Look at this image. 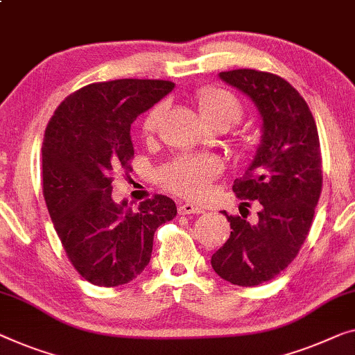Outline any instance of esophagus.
<instances>
[{
  "mask_svg": "<svg viewBox=\"0 0 355 355\" xmlns=\"http://www.w3.org/2000/svg\"><path fill=\"white\" fill-rule=\"evenodd\" d=\"M178 211H179V214H202L203 208H200L193 203H182V205H179Z\"/></svg>",
  "mask_w": 355,
  "mask_h": 355,
  "instance_id": "esophagus-1",
  "label": "esophagus"
}]
</instances>
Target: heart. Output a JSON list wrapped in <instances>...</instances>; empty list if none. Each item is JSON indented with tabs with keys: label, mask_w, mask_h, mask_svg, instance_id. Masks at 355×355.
I'll return each mask as SVG.
<instances>
[{
	"label": "heart",
	"mask_w": 355,
	"mask_h": 355,
	"mask_svg": "<svg viewBox=\"0 0 355 355\" xmlns=\"http://www.w3.org/2000/svg\"><path fill=\"white\" fill-rule=\"evenodd\" d=\"M195 102L205 121L214 130H227L241 120L245 114V105L237 94L220 86H207L202 88ZM165 105L157 104L147 112L141 123L144 137L155 136L160 125ZM246 141L241 142L245 146ZM220 162L211 155H187L178 157L169 165L162 169L160 181L171 192L187 198L203 197L211 186L213 179L220 173Z\"/></svg>",
	"instance_id": "heart-1"
}]
</instances>
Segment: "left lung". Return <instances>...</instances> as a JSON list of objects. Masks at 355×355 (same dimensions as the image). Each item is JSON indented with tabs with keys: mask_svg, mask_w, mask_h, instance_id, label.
<instances>
[{
	"mask_svg": "<svg viewBox=\"0 0 355 355\" xmlns=\"http://www.w3.org/2000/svg\"><path fill=\"white\" fill-rule=\"evenodd\" d=\"M219 76L250 96L263 116L254 160L232 186L241 205L261 209L251 224L223 211L232 232L211 266L230 284L256 286L285 270L307 239L322 192L320 141L309 105L282 76L253 69Z\"/></svg>",
	"mask_w": 355,
	"mask_h": 355,
	"instance_id": "obj_1",
	"label": "left lung"
}]
</instances>
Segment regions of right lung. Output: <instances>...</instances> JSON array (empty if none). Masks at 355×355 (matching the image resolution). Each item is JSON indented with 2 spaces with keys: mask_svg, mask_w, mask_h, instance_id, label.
<instances>
[{
  "mask_svg": "<svg viewBox=\"0 0 355 355\" xmlns=\"http://www.w3.org/2000/svg\"><path fill=\"white\" fill-rule=\"evenodd\" d=\"M173 88L166 80L91 83L67 96L46 126V207L67 258L92 285L112 288L135 280L150 261L158 225L178 213L165 195L144 200L137 209L112 198L114 173L132 169V121Z\"/></svg>",
  "mask_w": 355,
  "mask_h": 355,
  "instance_id": "right-lung-1",
  "label": "right lung"
}]
</instances>
